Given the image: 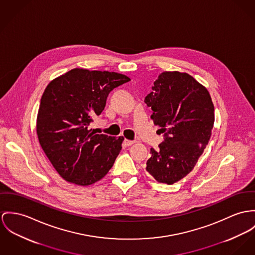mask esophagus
Wrapping results in <instances>:
<instances>
[{
    "mask_svg": "<svg viewBox=\"0 0 255 255\" xmlns=\"http://www.w3.org/2000/svg\"><path fill=\"white\" fill-rule=\"evenodd\" d=\"M124 143H125V145H127V146H130V145H132L133 143H135V140H130V139H124Z\"/></svg>",
    "mask_w": 255,
    "mask_h": 255,
    "instance_id": "1",
    "label": "esophagus"
}]
</instances>
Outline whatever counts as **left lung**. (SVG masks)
<instances>
[{"instance_id":"obj_1","label":"left lung","mask_w":255,"mask_h":255,"mask_svg":"<svg viewBox=\"0 0 255 255\" xmlns=\"http://www.w3.org/2000/svg\"><path fill=\"white\" fill-rule=\"evenodd\" d=\"M144 103L164 141L150 148L146 171L157 181L173 184L195 167L212 136L215 107L209 91L186 73L158 76Z\"/></svg>"}]
</instances>
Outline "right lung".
Returning <instances> with one entry per match:
<instances>
[{
	"mask_svg": "<svg viewBox=\"0 0 255 255\" xmlns=\"http://www.w3.org/2000/svg\"><path fill=\"white\" fill-rule=\"evenodd\" d=\"M129 80L115 72L74 69L46 86L37 134L44 153L65 180L90 185L113 167L123 137L96 134L89 126L104 111L109 93Z\"/></svg>",
	"mask_w": 255,
	"mask_h": 255,
	"instance_id": "right-lung-1",
	"label": "right lung"
}]
</instances>
